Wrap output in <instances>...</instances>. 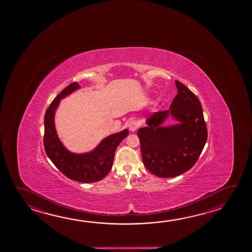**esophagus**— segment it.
<instances>
[{
  "mask_svg": "<svg viewBox=\"0 0 252 252\" xmlns=\"http://www.w3.org/2000/svg\"><path fill=\"white\" fill-rule=\"evenodd\" d=\"M139 126H140V123L135 120H131V121L129 122V124H128L129 129H130L131 131H132V132H133V131H136L138 127H139Z\"/></svg>",
  "mask_w": 252,
  "mask_h": 252,
  "instance_id": "1",
  "label": "esophagus"
}]
</instances>
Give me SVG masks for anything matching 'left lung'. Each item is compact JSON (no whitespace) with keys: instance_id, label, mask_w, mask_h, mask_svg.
I'll list each match as a JSON object with an SVG mask.
<instances>
[{"instance_id":"8db88e82","label":"left lung","mask_w":252,"mask_h":252,"mask_svg":"<svg viewBox=\"0 0 252 252\" xmlns=\"http://www.w3.org/2000/svg\"><path fill=\"white\" fill-rule=\"evenodd\" d=\"M175 84L178 94L170 110L154 113L147 121L149 126L137 132L144 165L161 178L188 172L198 160L207 141V126L198 98L180 81L176 80ZM169 113L181 124L160 128Z\"/></svg>"}]
</instances>
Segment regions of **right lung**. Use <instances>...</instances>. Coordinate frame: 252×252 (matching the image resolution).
I'll return each mask as SVG.
<instances>
[{"instance_id":"right-lung-1","label":"right lung","mask_w":252,"mask_h":252,"mask_svg":"<svg viewBox=\"0 0 252 252\" xmlns=\"http://www.w3.org/2000/svg\"><path fill=\"white\" fill-rule=\"evenodd\" d=\"M79 88L78 82L69 85L54 99L47 109L44 117L43 144L49 159L63 174L72 181L92 183L101 181L110 172L116 149L127 136L128 130L107 137L95 150L87 154H72L67 151L57 135L54 114L60 99Z\"/></svg>"}]
</instances>
